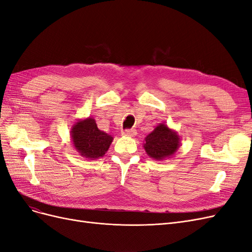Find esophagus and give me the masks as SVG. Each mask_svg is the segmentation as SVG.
Listing matches in <instances>:
<instances>
[{
  "label": "esophagus",
  "mask_w": 252,
  "mask_h": 252,
  "mask_svg": "<svg viewBox=\"0 0 252 252\" xmlns=\"http://www.w3.org/2000/svg\"><path fill=\"white\" fill-rule=\"evenodd\" d=\"M136 134H137V132L134 128H126V129H125V131H123V135L128 136V137H134Z\"/></svg>",
  "instance_id": "1"
}]
</instances>
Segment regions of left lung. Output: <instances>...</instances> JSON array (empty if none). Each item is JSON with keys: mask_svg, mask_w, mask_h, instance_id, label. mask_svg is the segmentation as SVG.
Wrapping results in <instances>:
<instances>
[{"mask_svg": "<svg viewBox=\"0 0 252 252\" xmlns=\"http://www.w3.org/2000/svg\"><path fill=\"white\" fill-rule=\"evenodd\" d=\"M180 145V138L165 125H159L145 138L147 155L156 160H163L173 155Z\"/></svg>", "mask_w": 252, "mask_h": 252, "instance_id": "left-lung-1", "label": "left lung"}]
</instances>
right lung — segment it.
<instances>
[{
	"label": "right lung",
	"instance_id": "right-lung-1",
	"mask_svg": "<svg viewBox=\"0 0 252 252\" xmlns=\"http://www.w3.org/2000/svg\"><path fill=\"white\" fill-rule=\"evenodd\" d=\"M71 137L77 151L90 160L104 156L113 140V137L98 129L93 118L78 121L71 129Z\"/></svg>",
	"mask_w": 252,
	"mask_h": 252
}]
</instances>
